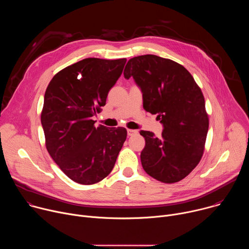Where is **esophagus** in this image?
Wrapping results in <instances>:
<instances>
[{"label": "esophagus", "mask_w": 249, "mask_h": 249, "mask_svg": "<svg viewBox=\"0 0 249 249\" xmlns=\"http://www.w3.org/2000/svg\"><path fill=\"white\" fill-rule=\"evenodd\" d=\"M135 134H137V130H132V129H128V130H127V135H128L129 137H131V136H133V135H135Z\"/></svg>", "instance_id": "esophagus-1"}]
</instances>
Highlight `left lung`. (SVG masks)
Returning a JSON list of instances; mask_svg holds the SVG:
<instances>
[{"label": "left lung", "mask_w": 249, "mask_h": 249, "mask_svg": "<svg viewBox=\"0 0 249 249\" xmlns=\"http://www.w3.org/2000/svg\"><path fill=\"white\" fill-rule=\"evenodd\" d=\"M131 77L143 94L144 109L158 114L163 127L160 138L140 131L146 141L142 165L159 181H180L196 167L204 152L209 119L203 93L183 66L156 55L130 59L124 78Z\"/></svg>", "instance_id": "8db88e82"}]
</instances>
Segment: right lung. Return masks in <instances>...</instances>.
I'll return each instance as SVG.
<instances>
[{"label":"right lung","instance_id":"obj_1","mask_svg":"<svg viewBox=\"0 0 249 249\" xmlns=\"http://www.w3.org/2000/svg\"><path fill=\"white\" fill-rule=\"evenodd\" d=\"M126 59L87 58L56 74L49 83L41 113L46 148L73 181L99 182L114 167L127 137L125 128L94 126L92 117L106 103Z\"/></svg>","mask_w":249,"mask_h":249}]
</instances>
